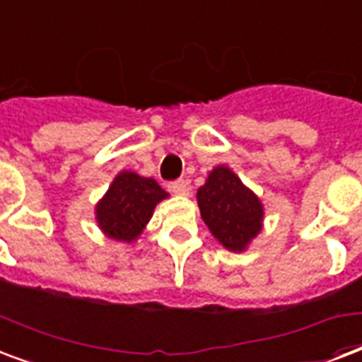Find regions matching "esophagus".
Wrapping results in <instances>:
<instances>
[{"label":"esophagus","mask_w":362,"mask_h":362,"mask_svg":"<svg viewBox=\"0 0 362 362\" xmlns=\"http://www.w3.org/2000/svg\"><path fill=\"white\" fill-rule=\"evenodd\" d=\"M170 192L175 193V195H180V197H186V195H189V184H187L186 180L176 182V184H173V187H170Z\"/></svg>","instance_id":"1"}]
</instances>
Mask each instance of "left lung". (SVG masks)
Instances as JSON below:
<instances>
[{"mask_svg":"<svg viewBox=\"0 0 362 362\" xmlns=\"http://www.w3.org/2000/svg\"><path fill=\"white\" fill-rule=\"evenodd\" d=\"M197 205L212 237L231 252H245L264 228V203L226 165L209 173Z\"/></svg>","mask_w":362,"mask_h":362,"instance_id":"1","label":"left lung"}]
</instances>
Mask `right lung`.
<instances>
[{"mask_svg":"<svg viewBox=\"0 0 362 362\" xmlns=\"http://www.w3.org/2000/svg\"><path fill=\"white\" fill-rule=\"evenodd\" d=\"M163 199H169V193L153 178L121 170L96 203V224L114 241L134 243Z\"/></svg>","mask_w":362,"mask_h":362,"instance_id":"add662e5","label":"right lung"}]
</instances>
